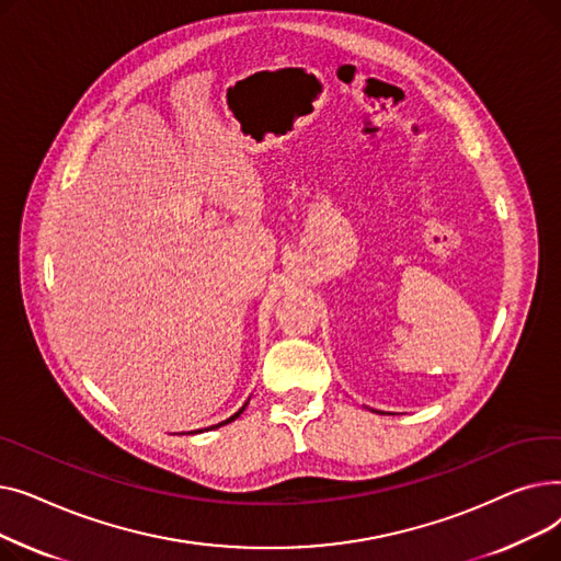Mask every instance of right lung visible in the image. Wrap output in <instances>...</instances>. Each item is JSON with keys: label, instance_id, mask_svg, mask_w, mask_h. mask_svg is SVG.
Instances as JSON below:
<instances>
[{"label": "right lung", "instance_id": "right-lung-1", "mask_svg": "<svg viewBox=\"0 0 561 561\" xmlns=\"http://www.w3.org/2000/svg\"><path fill=\"white\" fill-rule=\"evenodd\" d=\"M243 409H245V407H243ZM243 409H241V411H239V414H233V416H231V419H227V421H225V423H231V421H233V419H239V416H241V414H243ZM225 423H218V425H211V427H206V430H216V427H220V425H225ZM197 432H202V430H197ZM188 434H193V432H188Z\"/></svg>", "mask_w": 561, "mask_h": 561}]
</instances>
